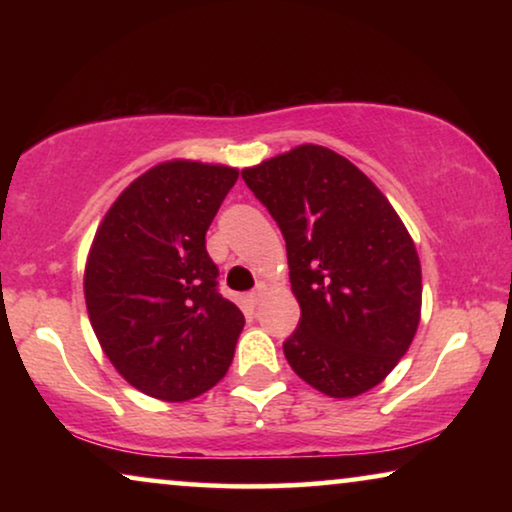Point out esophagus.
I'll return each mask as SVG.
<instances>
[{"mask_svg": "<svg viewBox=\"0 0 512 512\" xmlns=\"http://www.w3.org/2000/svg\"><path fill=\"white\" fill-rule=\"evenodd\" d=\"M263 291H265V286H258V289L251 291V293H249L251 303H258V300H261V296H263Z\"/></svg>", "mask_w": 512, "mask_h": 512, "instance_id": "1", "label": "esophagus"}]
</instances>
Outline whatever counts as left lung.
I'll list each match as a JSON object with an SVG mask.
<instances>
[{"label": "left lung", "instance_id": "8db88e82", "mask_svg": "<svg viewBox=\"0 0 512 512\" xmlns=\"http://www.w3.org/2000/svg\"><path fill=\"white\" fill-rule=\"evenodd\" d=\"M286 240L298 328L284 356L331 398L366 394L408 352L422 314L415 242L380 188L326 146L242 170Z\"/></svg>", "mask_w": 512, "mask_h": 512}]
</instances>
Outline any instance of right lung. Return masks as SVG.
Masks as SVG:
<instances>
[{"label":"right lung","instance_id":"right-lung-1","mask_svg":"<svg viewBox=\"0 0 512 512\" xmlns=\"http://www.w3.org/2000/svg\"><path fill=\"white\" fill-rule=\"evenodd\" d=\"M235 167L167 160L118 195L97 228L83 293L107 359L146 396L191 401L223 380L244 328L205 235Z\"/></svg>","mask_w":512,"mask_h":512}]
</instances>
